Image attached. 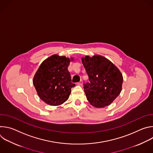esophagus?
<instances>
[{
	"mask_svg": "<svg viewBox=\"0 0 153 153\" xmlns=\"http://www.w3.org/2000/svg\"><path fill=\"white\" fill-rule=\"evenodd\" d=\"M82 84H83V81H82V80H81L80 82H79L77 83V85H80V86H82Z\"/></svg>",
	"mask_w": 153,
	"mask_h": 153,
	"instance_id": "obj_1",
	"label": "esophagus"
}]
</instances>
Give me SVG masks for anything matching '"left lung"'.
Wrapping results in <instances>:
<instances>
[{
	"label": "left lung",
	"mask_w": 153,
	"mask_h": 153,
	"mask_svg": "<svg viewBox=\"0 0 153 153\" xmlns=\"http://www.w3.org/2000/svg\"><path fill=\"white\" fill-rule=\"evenodd\" d=\"M82 60L89 78V82L83 84L87 100L97 108L110 105L121 91L122 74L111 61L103 56H86Z\"/></svg>",
	"instance_id": "obj_1"
}]
</instances>
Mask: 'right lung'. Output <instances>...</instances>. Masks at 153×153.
Instances as JSON below:
<instances>
[{"instance_id": "add662e5", "label": "right lung", "mask_w": 153, "mask_h": 153, "mask_svg": "<svg viewBox=\"0 0 153 153\" xmlns=\"http://www.w3.org/2000/svg\"><path fill=\"white\" fill-rule=\"evenodd\" d=\"M70 62L69 58L53 55L41 63L33 84L39 96L46 103L59 105L68 99L75 86L68 70Z\"/></svg>"}]
</instances>
